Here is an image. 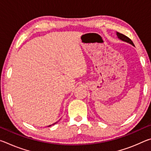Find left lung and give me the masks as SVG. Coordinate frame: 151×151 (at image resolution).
Segmentation results:
<instances>
[{"label": "left lung", "mask_w": 151, "mask_h": 151, "mask_svg": "<svg viewBox=\"0 0 151 151\" xmlns=\"http://www.w3.org/2000/svg\"><path fill=\"white\" fill-rule=\"evenodd\" d=\"M116 35H117V37H119V39H120L122 40H123V41L129 42V43H130V44H131L132 45L134 46V44H133V42H132V40L130 39L129 37H127V36H125V35H122V34H121V33H119V32H116Z\"/></svg>", "instance_id": "obj_1"}]
</instances>
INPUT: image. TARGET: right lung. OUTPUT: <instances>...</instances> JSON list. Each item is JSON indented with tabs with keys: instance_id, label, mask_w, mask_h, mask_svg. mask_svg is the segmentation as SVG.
I'll use <instances>...</instances> for the list:
<instances>
[{
	"instance_id": "add662e5",
	"label": "right lung",
	"mask_w": 151,
	"mask_h": 151,
	"mask_svg": "<svg viewBox=\"0 0 151 151\" xmlns=\"http://www.w3.org/2000/svg\"><path fill=\"white\" fill-rule=\"evenodd\" d=\"M57 122H55V123H54V124H51V125H53V124H56V123H57ZM51 125H49V126H48V127H50V126H51Z\"/></svg>"
}]
</instances>
